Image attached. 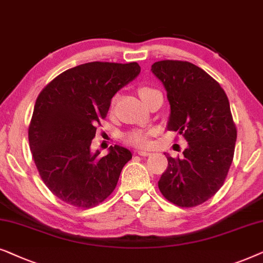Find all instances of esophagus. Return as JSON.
<instances>
[{"instance_id":"obj_1","label":"esophagus","mask_w":263,"mask_h":263,"mask_svg":"<svg viewBox=\"0 0 263 263\" xmlns=\"http://www.w3.org/2000/svg\"><path fill=\"white\" fill-rule=\"evenodd\" d=\"M137 154H138V155H141V156H150V155H152V153L146 152V150H138Z\"/></svg>"}]
</instances>
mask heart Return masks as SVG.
<instances>
[{"label":"heart","mask_w":263,"mask_h":263,"mask_svg":"<svg viewBox=\"0 0 263 263\" xmlns=\"http://www.w3.org/2000/svg\"><path fill=\"white\" fill-rule=\"evenodd\" d=\"M150 91H154L150 87H141L139 89V96L145 95V93L150 92ZM125 141L129 143V144L136 145V146H146L149 145V134L148 132L143 131H131L128 132L127 135L125 136Z\"/></svg>","instance_id":"obj_1"}]
</instances>
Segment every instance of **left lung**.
<instances>
[{
    "label": "left lung",
    "mask_w": 263,
    "mask_h": 263,
    "mask_svg": "<svg viewBox=\"0 0 263 263\" xmlns=\"http://www.w3.org/2000/svg\"><path fill=\"white\" fill-rule=\"evenodd\" d=\"M152 72L167 91V129L187 142L184 156L167 154L159 189L174 204L195 207L219 191L232 163L237 129L229 99L215 79L191 62L157 61Z\"/></svg>",
    "instance_id": "1"
}]
</instances>
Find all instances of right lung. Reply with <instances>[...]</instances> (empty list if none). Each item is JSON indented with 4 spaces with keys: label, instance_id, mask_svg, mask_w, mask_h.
Wrapping results in <instances>:
<instances>
[{
    "label": "right lung",
    "instance_id": "add662e5",
    "mask_svg": "<svg viewBox=\"0 0 263 263\" xmlns=\"http://www.w3.org/2000/svg\"><path fill=\"white\" fill-rule=\"evenodd\" d=\"M139 73L137 62H89L62 72L37 97L31 153L42 180L61 201L91 208L114 191L131 152L115 144L100 157L90 146L113 96Z\"/></svg>",
    "mask_w": 263,
    "mask_h": 263
}]
</instances>
